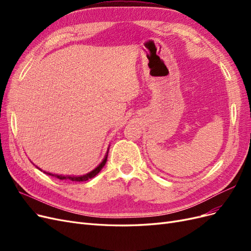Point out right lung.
I'll use <instances>...</instances> for the list:
<instances>
[{
	"label": "right lung",
	"instance_id": "add662e5",
	"mask_svg": "<svg viewBox=\"0 0 251 251\" xmlns=\"http://www.w3.org/2000/svg\"><path fill=\"white\" fill-rule=\"evenodd\" d=\"M108 153H109V150H108V151H107V155L104 156L103 160L101 161V163H100V165L97 166L96 169H94L92 172H90V173H88V174H86V175H82V176H63V175L51 174V173H48V172H44V173H45V174H47V175H49V176L55 177V178H57V179H59V180H71V181H77V182L87 181V180H89V179H91V178L95 177L96 175L101 171V169H102L103 166H104L105 162H107V159H108ZM36 168H37V166H36ZM37 169H39V168H37ZM39 170H41V169H39ZM41 171H42V170H41Z\"/></svg>",
	"mask_w": 251,
	"mask_h": 251
}]
</instances>
